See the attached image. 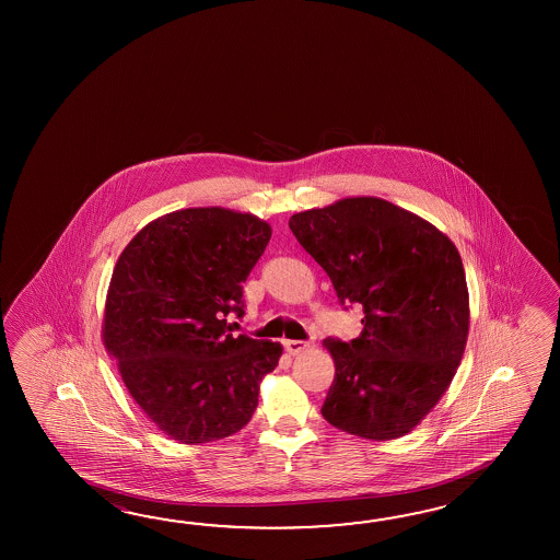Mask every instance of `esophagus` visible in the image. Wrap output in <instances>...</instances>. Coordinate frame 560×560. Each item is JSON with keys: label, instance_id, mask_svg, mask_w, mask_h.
Segmentation results:
<instances>
[{"label": "esophagus", "instance_id": "34e87169", "mask_svg": "<svg viewBox=\"0 0 560 560\" xmlns=\"http://www.w3.org/2000/svg\"><path fill=\"white\" fill-rule=\"evenodd\" d=\"M308 346V342H304V340H284L285 352H288V354H292V357L302 354Z\"/></svg>", "mask_w": 560, "mask_h": 560}]
</instances>
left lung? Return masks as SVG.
<instances>
[{"mask_svg": "<svg viewBox=\"0 0 560 560\" xmlns=\"http://www.w3.org/2000/svg\"><path fill=\"white\" fill-rule=\"evenodd\" d=\"M288 226L340 302L364 310L358 338L324 340L336 374L322 417L360 439L405 436L441 400L465 354L460 254L420 215L369 196L298 212Z\"/></svg>", "mask_w": 560, "mask_h": 560, "instance_id": "1", "label": "left lung"}]
</instances>
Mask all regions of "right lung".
<instances>
[{
    "label": "right lung",
    "instance_id": "obj_1",
    "mask_svg": "<svg viewBox=\"0 0 560 560\" xmlns=\"http://www.w3.org/2000/svg\"><path fill=\"white\" fill-rule=\"evenodd\" d=\"M272 236L226 208H186L143 226L119 254L102 338L121 381L155 427L182 444L236 434L278 366L280 342L234 336L242 284Z\"/></svg>",
    "mask_w": 560,
    "mask_h": 560
}]
</instances>
